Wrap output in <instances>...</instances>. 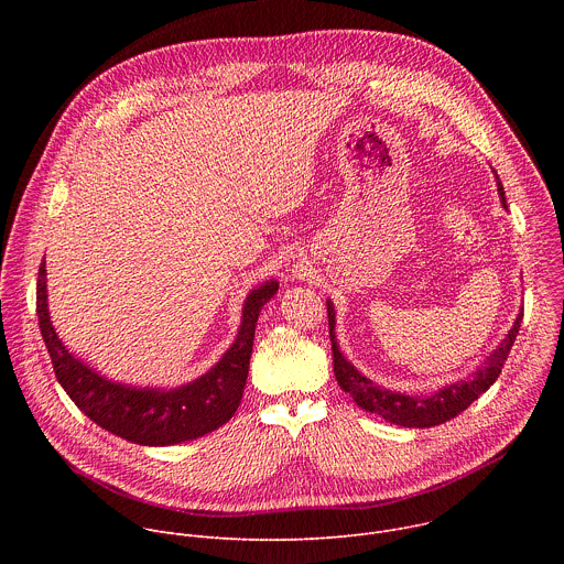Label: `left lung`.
<instances>
[{"label": "left lung", "mask_w": 564, "mask_h": 564, "mask_svg": "<svg viewBox=\"0 0 564 564\" xmlns=\"http://www.w3.org/2000/svg\"><path fill=\"white\" fill-rule=\"evenodd\" d=\"M498 194L502 198V205L507 207L505 187H502L500 178H498ZM522 316H524V310H520L513 328L502 339L498 350L491 357H487V361L481 364L470 377L455 381L451 386H444L435 394H426V397L415 394L413 397V394H401V392H392V390L375 386L348 359H344V355L339 352V346H337V337H335V307L328 301V326H330V341H333L335 377H337L339 386L352 394L357 406H361L368 413H377L379 417H383L390 424L406 426V429L437 426V424H444V422L457 417L462 411H466L473 404V401L481 392H487L494 386V381L500 377L505 361L513 348V341H516L520 324H522Z\"/></svg>", "instance_id": "obj_1"}]
</instances>
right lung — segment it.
Masks as SVG:
<instances>
[{
    "label": "right lung",
    "mask_w": 564,
    "mask_h": 564,
    "mask_svg": "<svg viewBox=\"0 0 564 564\" xmlns=\"http://www.w3.org/2000/svg\"><path fill=\"white\" fill-rule=\"evenodd\" d=\"M276 290V281H268L252 290L231 348L207 375L176 390L129 388L100 377L96 370L75 359L51 326L44 263L37 274V318L55 377L79 411L127 442L170 446L203 437L229 422L236 413L248 381L259 312Z\"/></svg>",
    "instance_id": "1"
}]
</instances>
